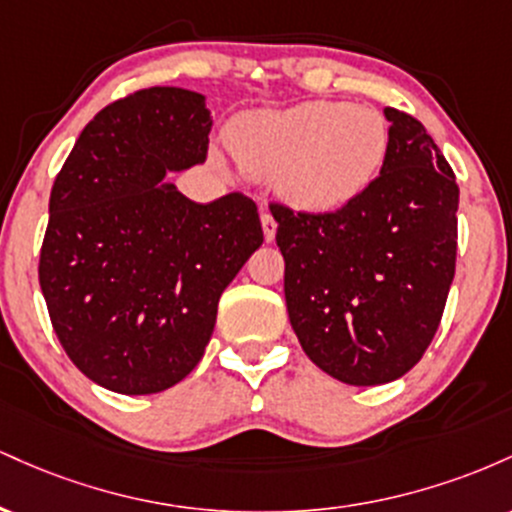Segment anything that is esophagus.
Instances as JSON below:
<instances>
[{"mask_svg":"<svg viewBox=\"0 0 512 512\" xmlns=\"http://www.w3.org/2000/svg\"><path fill=\"white\" fill-rule=\"evenodd\" d=\"M262 231H264V240H267V243H272L274 240V236H276V221H274V216L269 214V211H262Z\"/></svg>","mask_w":512,"mask_h":512,"instance_id":"34e87169","label":"esophagus"}]
</instances>
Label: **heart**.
<instances>
[{"mask_svg":"<svg viewBox=\"0 0 512 512\" xmlns=\"http://www.w3.org/2000/svg\"><path fill=\"white\" fill-rule=\"evenodd\" d=\"M385 117L361 105L310 101L233 120L228 146L243 173L272 180L291 207L337 211L366 192L387 156ZM211 166L226 170L211 151Z\"/></svg>","mask_w":512,"mask_h":512,"instance_id":"heart-1","label":"heart"}]
</instances>
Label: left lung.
I'll return each instance as SVG.
<instances>
[{
    "label": "left lung",
    "mask_w": 512,
    "mask_h": 512,
    "mask_svg": "<svg viewBox=\"0 0 512 512\" xmlns=\"http://www.w3.org/2000/svg\"><path fill=\"white\" fill-rule=\"evenodd\" d=\"M385 117L387 156L361 197L332 214L269 207L293 332L317 368L356 387L421 361L455 276V173L419 120Z\"/></svg>",
    "instance_id": "obj_1"
}]
</instances>
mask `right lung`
<instances>
[{"label": "right lung", "instance_id": "1", "mask_svg": "<svg viewBox=\"0 0 512 512\" xmlns=\"http://www.w3.org/2000/svg\"><path fill=\"white\" fill-rule=\"evenodd\" d=\"M211 125L202 93L144 88L88 122L52 185L40 289L67 356L105 390L154 395L190 375L262 245L252 199L197 204L166 182L204 163Z\"/></svg>", "mask_w": 512, "mask_h": 512}]
</instances>
